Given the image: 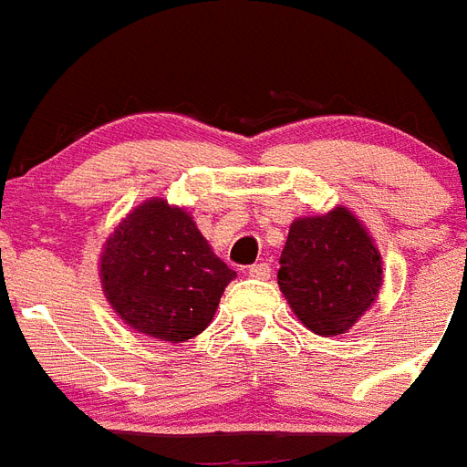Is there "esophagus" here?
I'll use <instances>...</instances> for the list:
<instances>
[{
  "label": "esophagus",
  "mask_w": 467,
  "mask_h": 467,
  "mask_svg": "<svg viewBox=\"0 0 467 467\" xmlns=\"http://www.w3.org/2000/svg\"><path fill=\"white\" fill-rule=\"evenodd\" d=\"M248 275L251 277H257V279H267L270 277V265L267 263H255L248 267Z\"/></svg>",
  "instance_id": "esophagus-1"
}]
</instances>
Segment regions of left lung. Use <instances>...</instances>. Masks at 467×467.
<instances>
[{
  "label": "left lung",
  "instance_id": "obj_1",
  "mask_svg": "<svg viewBox=\"0 0 467 467\" xmlns=\"http://www.w3.org/2000/svg\"><path fill=\"white\" fill-rule=\"evenodd\" d=\"M277 282L308 330L326 337L339 335L374 304L381 255L354 214L337 207L289 226Z\"/></svg>",
  "mask_w": 467,
  "mask_h": 467
}]
</instances>
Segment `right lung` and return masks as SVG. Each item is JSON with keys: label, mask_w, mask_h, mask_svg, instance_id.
Here are the masks:
<instances>
[{"label": "right lung", "mask_w": 467, "mask_h": 467, "mask_svg": "<svg viewBox=\"0 0 467 467\" xmlns=\"http://www.w3.org/2000/svg\"><path fill=\"white\" fill-rule=\"evenodd\" d=\"M234 277L192 216L163 200L137 207L100 255L103 292L120 318L166 342L202 333Z\"/></svg>", "instance_id": "1"}]
</instances>
